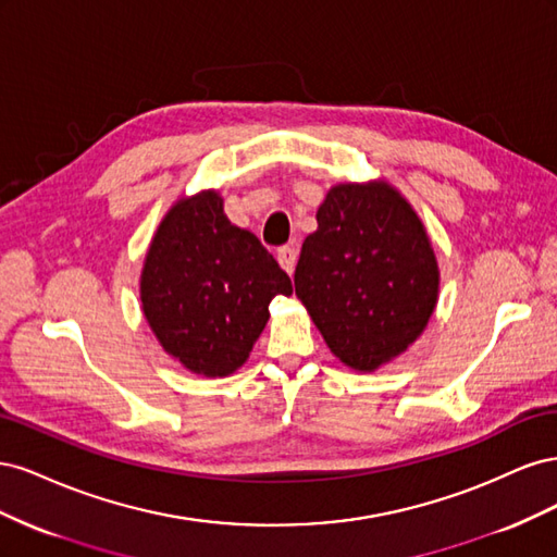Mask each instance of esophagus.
Segmentation results:
<instances>
[{
    "label": "esophagus",
    "mask_w": 557,
    "mask_h": 557,
    "mask_svg": "<svg viewBox=\"0 0 557 557\" xmlns=\"http://www.w3.org/2000/svg\"><path fill=\"white\" fill-rule=\"evenodd\" d=\"M276 260L285 269V272L293 274L295 272V262H297V250L293 246H281L276 250Z\"/></svg>",
    "instance_id": "obj_1"
}]
</instances>
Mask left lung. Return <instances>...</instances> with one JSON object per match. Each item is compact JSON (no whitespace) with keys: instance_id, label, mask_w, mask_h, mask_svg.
<instances>
[{"instance_id":"1","label":"left lung","mask_w":557,"mask_h":557,"mask_svg":"<svg viewBox=\"0 0 557 557\" xmlns=\"http://www.w3.org/2000/svg\"><path fill=\"white\" fill-rule=\"evenodd\" d=\"M305 239L295 293L330 350L374 372L407 350L434 313L440 267L418 213L393 185L339 183Z\"/></svg>"}]
</instances>
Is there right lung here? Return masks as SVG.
I'll return each mask as SVG.
<instances>
[{
  "instance_id": "add662e5",
  "label": "right lung",
  "mask_w": 557,
  "mask_h": 557,
  "mask_svg": "<svg viewBox=\"0 0 557 557\" xmlns=\"http://www.w3.org/2000/svg\"><path fill=\"white\" fill-rule=\"evenodd\" d=\"M276 295H293L290 276L256 234L227 221L215 190L178 199L162 218L141 269V309L193 374L237 372Z\"/></svg>"
}]
</instances>
